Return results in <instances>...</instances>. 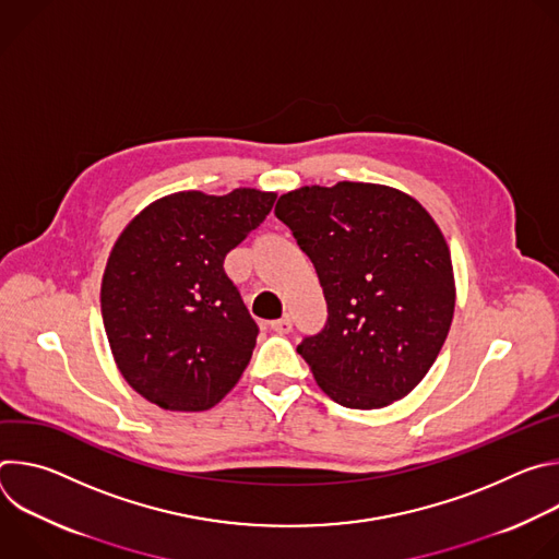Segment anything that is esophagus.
<instances>
[{"label":"esophagus","instance_id":"1","mask_svg":"<svg viewBox=\"0 0 559 559\" xmlns=\"http://www.w3.org/2000/svg\"><path fill=\"white\" fill-rule=\"evenodd\" d=\"M272 330H274L276 334H289V332H292V318H289V316L278 318V321L272 323Z\"/></svg>","mask_w":559,"mask_h":559}]
</instances>
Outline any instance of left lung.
<instances>
[{
	"label": "left lung",
	"instance_id": "obj_1",
	"mask_svg": "<svg viewBox=\"0 0 559 559\" xmlns=\"http://www.w3.org/2000/svg\"><path fill=\"white\" fill-rule=\"evenodd\" d=\"M311 259L328 325L298 354L349 409L405 397L436 362L455 309L451 252L433 216L378 183L302 186L274 207Z\"/></svg>",
	"mask_w": 559,
	"mask_h": 559
}]
</instances>
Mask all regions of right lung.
Here are the masks:
<instances>
[{"mask_svg":"<svg viewBox=\"0 0 559 559\" xmlns=\"http://www.w3.org/2000/svg\"><path fill=\"white\" fill-rule=\"evenodd\" d=\"M276 192H177L119 234L102 281L115 362L145 401L205 412L246 371L259 328L223 261L270 214Z\"/></svg>","mask_w":559,"mask_h":559,"instance_id":"obj_1","label":"right lung"}]
</instances>
